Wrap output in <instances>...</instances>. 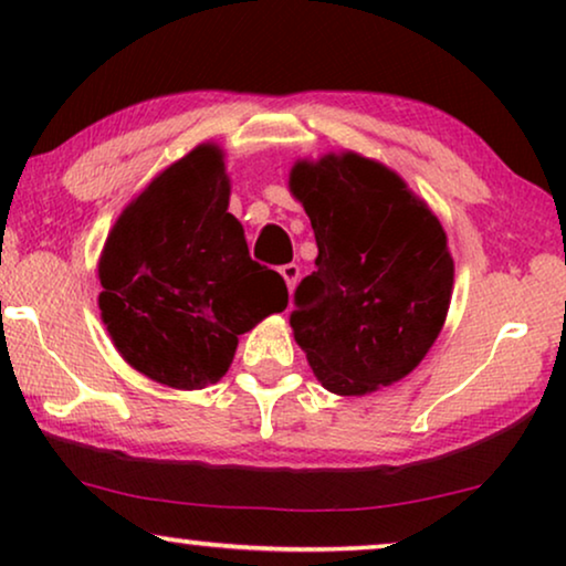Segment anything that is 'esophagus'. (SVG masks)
Returning <instances> with one entry per match:
<instances>
[{"instance_id": "obj_1", "label": "esophagus", "mask_w": 566, "mask_h": 566, "mask_svg": "<svg viewBox=\"0 0 566 566\" xmlns=\"http://www.w3.org/2000/svg\"><path fill=\"white\" fill-rule=\"evenodd\" d=\"M281 275H283L285 285H289V291H293V289H296V283H298L301 270H298L296 262H289V265H283V268H281Z\"/></svg>"}]
</instances>
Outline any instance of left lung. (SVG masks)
I'll use <instances>...</instances> for the list:
<instances>
[{
	"label": "left lung",
	"instance_id": "left-lung-1",
	"mask_svg": "<svg viewBox=\"0 0 566 566\" xmlns=\"http://www.w3.org/2000/svg\"><path fill=\"white\" fill-rule=\"evenodd\" d=\"M289 185L319 247L293 293V337L332 394L391 386L428 355L451 304L438 216L397 172L353 151L296 161Z\"/></svg>",
	"mask_w": 566,
	"mask_h": 566
}]
</instances>
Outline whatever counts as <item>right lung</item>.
Segmentation results:
<instances>
[{
  "instance_id": "add662e5",
  "label": "right lung",
  "mask_w": 566,
  "mask_h": 566,
  "mask_svg": "<svg viewBox=\"0 0 566 566\" xmlns=\"http://www.w3.org/2000/svg\"><path fill=\"white\" fill-rule=\"evenodd\" d=\"M229 190L219 146H196L130 200L99 258L115 347L172 389L219 381L239 335L289 306L283 277L250 258Z\"/></svg>"
}]
</instances>
